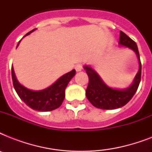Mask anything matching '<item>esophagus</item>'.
Segmentation results:
<instances>
[{
  "instance_id": "esophagus-1",
  "label": "esophagus",
  "mask_w": 152,
  "mask_h": 152,
  "mask_svg": "<svg viewBox=\"0 0 152 152\" xmlns=\"http://www.w3.org/2000/svg\"><path fill=\"white\" fill-rule=\"evenodd\" d=\"M75 69H76V72L82 71V69H83V66H82V64H76V66H75Z\"/></svg>"
}]
</instances>
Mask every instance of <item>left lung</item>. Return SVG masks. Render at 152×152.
I'll return each instance as SVG.
<instances>
[{"label":"left lung","mask_w":152,"mask_h":152,"mask_svg":"<svg viewBox=\"0 0 152 152\" xmlns=\"http://www.w3.org/2000/svg\"><path fill=\"white\" fill-rule=\"evenodd\" d=\"M119 45L125 46L134 51L139 61V70L131 85L123 89L113 88L104 82L98 72L90 65H84L89 78L86 96L91 103L97 108L102 110H113L122 107L133 97L139 87L141 78V63L137 43L124 32L120 31Z\"/></svg>","instance_id":"1"}]
</instances>
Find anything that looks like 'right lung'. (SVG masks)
Listing matches in <instances>:
<instances>
[{"label": "right lung", "mask_w": 152, "mask_h": 152, "mask_svg": "<svg viewBox=\"0 0 152 152\" xmlns=\"http://www.w3.org/2000/svg\"><path fill=\"white\" fill-rule=\"evenodd\" d=\"M35 30L36 29L28 32L25 36L29 35ZM75 75L76 70L72 69L71 72L61 76L57 81H55L52 85L48 88L42 90L34 91L25 88L18 81L14 69L13 67L12 68L13 86L19 97L29 107L38 111H51L61 106L65 96V88L69 84V81Z\"/></svg>", "instance_id": "obj_1"}]
</instances>
